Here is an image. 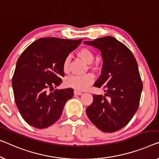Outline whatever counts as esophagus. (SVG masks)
<instances>
[{
    "label": "esophagus",
    "mask_w": 159,
    "mask_h": 159,
    "mask_svg": "<svg viewBox=\"0 0 159 159\" xmlns=\"http://www.w3.org/2000/svg\"><path fill=\"white\" fill-rule=\"evenodd\" d=\"M74 94L75 95H78V96H80V95H82V92H80L79 91H77V90H75V91H74Z\"/></svg>",
    "instance_id": "obj_1"
}]
</instances>
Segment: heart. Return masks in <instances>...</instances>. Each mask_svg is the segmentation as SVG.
<instances>
[{"label":"heart","mask_w":159,"mask_h":159,"mask_svg":"<svg viewBox=\"0 0 159 159\" xmlns=\"http://www.w3.org/2000/svg\"><path fill=\"white\" fill-rule=\"evenodd\" d=\"M78 56L85 63L90 64L93 61L94 56L93 52L88 48H82L78 52ZM70 57L67 56L63 63V70L67 72L69 68ZM94 76L91 73L81 75H71L66 80V86L71 87L78 91H85L93 83Z\"/></svg>","instance_id":"1"}]
</instances>
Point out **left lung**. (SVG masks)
Segmentation results:
<instances>
[{
  "mask_svg": "<svg viewBox=\"0 0 159 159\" xmlns=\"http://www.w3.org/2000/svg\"><path fill=\"white\" fill-rule=\"evenodd\" d=\"M84 43L101 52L102 70L94 86L103 88L106 93L93 95L87 116L103 132L118 131L129 124L139 108L143 84L138 63L131 51L114 37Z\"/></svg>",
  "mask_w": 159,
  "mask_h": 159,
  "instance_id": "obj_1",
  "label": "left lung"
}]
</instances>
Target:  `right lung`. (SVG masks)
<instances>
[{
  "instance_id": "obj_1",
  "label": "right lung",
  "mask_w": 159,
  "mask_h": 159,
  "mask_svg": "<svg viewBox=\"0 0 159 159\" xmlns=\"http://www.w3.org/2000/svg\"><path fill=\"white\" fill-rule=\"evenodd\" d=\"M82 39L43 38L34 41L18 59L12 79L14 98L21 116L36 129H46L56 122L73 89H56L64 76L63 63Z\"/></svg>"
}]
</instances>
